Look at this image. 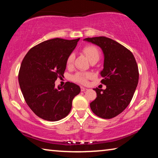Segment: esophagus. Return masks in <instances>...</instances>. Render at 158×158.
Listing matches in <instances>:
<instances>
[{
    "label": "esophagus",
    "mask_w": 158,
    "mask_h": 158,
    "mask_svg": "<svg viewBox=\"0 0 158 158\" xmlns=\"http://www.w3.org/2000/svg\"><path fill=\"white\" fill-rule=\"evenodd\" d=\"M87 89L86 88H84V86H81V91H85V90H86Z\"/></svg>",
    "instance_id": "1"
}]
</instances>
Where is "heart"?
<instances>
[{"label":"heart","instance_id":"1","mask_svg":"<svg viewBox=\"0 0 158 158\" xmlns=\"http://www.w3.org/2000/svg\"><path fill=\"white\" fill-rule=\"evenodd\" d=\"M83 52L86 56L87 58H89L90 61H91L94 59H98L99 60L100 58V53L99 52L98 49L95 46H92V45H89V46L85 47L84 49H83ZM74 60V54L73 53H70L68 56V58H67L66 60V64L68 67L71 66L73 65ZM91 74L90 73H81V72H79V73H77L74 74V75L72 77V79L74 81L79 83V84H87L88 79L91 78Z\"/></svg>","mask_w":158,"mask_h":158}]
</instances>
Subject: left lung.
<instances>
[{
  "mask_svg": "<svg viewBox=\"0 0 158 158\" xmlns=\"http://www.w3.org/2000/svg\"><path fill=\"white\" fill-rule=\"evenodd\" d=\"M100 47L105 60L100 73L106 89H93L97 98L90 106L96 116L112 118L123 111L132 100L139 81V69L132 53L116 41L106 37L84 39Z\"/></svg>",
  "mask_w": 158,
  "mask_h": 158,
  "instance_id": "1",
  "label": "left lung"
}]
</instances>
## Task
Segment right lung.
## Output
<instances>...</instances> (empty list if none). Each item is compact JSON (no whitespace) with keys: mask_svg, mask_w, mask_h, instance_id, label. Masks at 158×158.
<instances>
[{"mask_svg":"<svg viewBox=\"0 0 158 158\" xmlns=\"http://www.w3.org/2000/svg\"><path fill=\"white\" fill-rule=\"evenodd\" d=\"M79 38H54L44 41L28 51L21 64L19 83L29 107L37 116L57 121L67 116L74 98L81 91L72 82L55 87L58 77H63L66 60Z\"/></svg>","mask_w":158,"mask_h":158,"instance_id":"1","label":"right lung"}]
</instances>
